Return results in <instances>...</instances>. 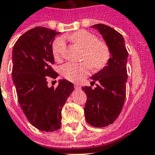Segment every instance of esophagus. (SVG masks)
Wrapping results in <instances>:
<instances>
[{
	"mask_svg": "<svg viewBox=\"0 0 155 155\" xmlns=\"http://www.w3.org/2000/svg\"><path fill=\"white\" fill-rule=\"evenodd\" d=\"M74 87H75V89H76V90H80V89H81V87H80V85H78V84H75V86H74Z\"/></svg>",
	"mask_w": 155,
	"mask_h": 155,
	"instance_id": "1",
	"label": "esophagus"
}]
</instances>
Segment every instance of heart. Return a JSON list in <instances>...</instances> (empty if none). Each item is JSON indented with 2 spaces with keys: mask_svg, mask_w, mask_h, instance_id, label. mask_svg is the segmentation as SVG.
Wrapping results in <instances>:
<instances>
[{
  "mask_svg": "<svg viewBox=\"0 0 155 155\" xmlns=\"http://www.w3.org/2000/svg\"><path fill=\"white\" fill-rule=\"evenodd\" d=\"M75 44L84 48L82 60L79 64L67 63L60 68V73L67 80L78 82L90 73V68L99 71L107 64L110 56V48L104 41L98 40L97 36L86 30H80L68 36ZM65 40L57 38L52 44V53L56 60L63 56L65 49Z\"/></svg>",
  "mask_w": 155,
  "mask_h": 155,
  "instance_id": "obj_1",
  "label": "heart"
}]
</instances>
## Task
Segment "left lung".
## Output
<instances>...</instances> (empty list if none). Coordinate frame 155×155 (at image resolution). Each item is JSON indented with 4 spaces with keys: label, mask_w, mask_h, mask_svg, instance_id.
I'll return each instance as SVG.
<instances>
[{
    "label": "left lung",
    "mask_w": 155,
    "mask_h": 155,
    "mask_svg": "<svg viewBox=\"0 0 155 155\" xmlns=\"http://www.w3.org/2000/svg\"><path fill=\"white\" fill-rule=\"evenodd\" d=\"M91 28L99 30L103 36L110 48V56L107 66L91 77V84L97 82L96 87H82L87 95L84 114L91 126L104 127L118 118L125 102L128 52L123 36L116 30L103 24Z\"/></svg>",
    "instance_id": "8db88e82"
}]
</instances>
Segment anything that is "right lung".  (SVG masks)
I'll use <instances>...</instances> for the list:
<instances>
[{"instance_id":"right-lung-1","label":"right lung","mask_w":155,"mask_h":155,"mask_svg":"<svg viewBox=\"0 0 155 155\" xmlns=\"http://www.w3.org/2000/svg\"><path fill=\"white\" fill-rule=\"evenodd\" d=\"M60 32L36 27L24 33L12 49V77L17 99L25 116L33 127L42 131L60 128L61 110L73 84L60 80L57 87L48 86V78L56 79L52 42Z\"/></svg>"}]
</instances>
